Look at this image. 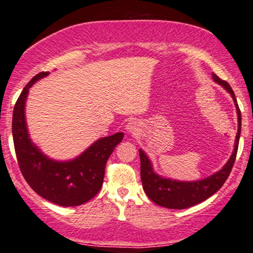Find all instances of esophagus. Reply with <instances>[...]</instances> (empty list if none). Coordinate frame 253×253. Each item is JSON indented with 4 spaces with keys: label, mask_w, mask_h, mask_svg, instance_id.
Here are the masks:
<instances>
[{
    "label": "esophagus",
    "mask_w": 253,
    "mask_h": 253,
    "mask_svg": "<svg viewBox=\"0 0 253 253\" xmlns=\"http://www.w3.org/2000/svg\"><path fill=\"white\" fill-rule=\"evenodd\" d=\"M126 129H127L128 134L135 135L136 133H138V130H140V125H138V124L135 122V120H130V122L127 124Z\"/></svg>",
    "instance_id": "obj_1"
}]
</instances>
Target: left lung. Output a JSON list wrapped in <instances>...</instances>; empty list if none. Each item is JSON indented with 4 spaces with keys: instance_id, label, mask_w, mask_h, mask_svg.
<instances>
[{
    "instance_id": "8db88e82",
    "label": "left lung",
    "mask_w": 253,
    "mask_h": 253,
    "mask_svg": "<svg viewBox=\"0 0 253 253\" xmlns=\"http://www.w3.org/2000/svg\"><path fill=\"white\" fill-rule=\"evenodd\" d=\"M213 80L220 86H222L225 89L232 95L234 99L235 106L237 111L238 119V129L236 134V140H235V147L229 161L226 163V165L222 167L219 172H216L205 179L197 181H176L172 179H166L154 172L150 159L144 154L143 150L140 149V159H141V180L142 186L147 194V196L157 205L164 206L167 209L173 210H182L190 208L199 203L204 202L205 199L211 197L213 194H215L220 188L223 186L226 180L228 179L230 172L234 166L235 159L238 149V141H240L241 135V111L238 108L236 97L229 86L228 83L225 80H221L218 76L212 73Z\"/></svg>"
}]
</instances>
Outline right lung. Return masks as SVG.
Returning <instances> with one entry per match:
<instances>
[{
    "label": "right lung",
    "instance_id": "obj_1",
    "mask_svg": "<svg viewBox=\"0 0 253 253\" xmlns=\"http://www.w3.org/2000/svg\"><path fill=\"white\" fill-rule=\"evenodd\" d=\"M48 74H37L25 86L13 108L12 136L17 161L26 182L38 195L59 206H78L101 189L106 162L123 141L124 133L99 138L79 157L69 162H57L42 154L28 135L25 103L33 84Z\"/></svg>",
    "mask_w": 253,
    "mask_h": 253
}]
</instances>
